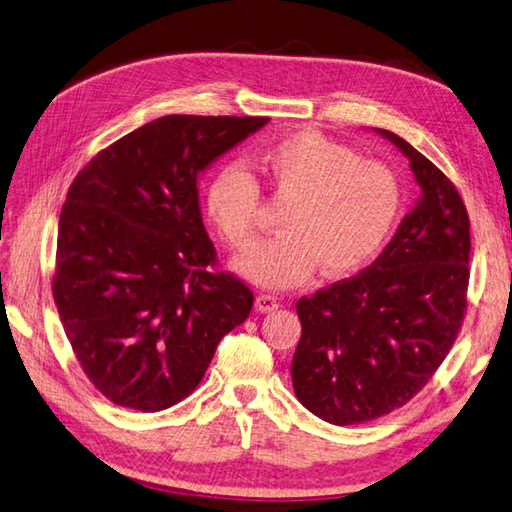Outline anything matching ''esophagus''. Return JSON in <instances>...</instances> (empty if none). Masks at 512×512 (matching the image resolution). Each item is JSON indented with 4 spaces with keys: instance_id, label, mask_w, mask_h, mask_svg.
I'll return each mask as SVG.
<instances>
[{
    "instance_id": "esophagus-1",
    "label": "esophagus",
    "mask_w": 512,
    "mask_h": 512,
    "mask_svg": "<svg viewBox=\"0 0 512 512\" xmlns=\"http://www.w3.org/2000/svg\"><path fill=\"white\" fill-rule=\"evenodd\" d=\"M255 308L259 310V313H273V310L279 308V297L277 295H270V293L257 295Z\"/></svg>"
}]
</instances>
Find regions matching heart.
Wrapping results in <instances>:
<instances>
[{"label":"heart","mask_w":512,"mask_h":512,"mask_svg":"<svg viewBox=\"0 0 512 512\" xmlns=\"http://www.w3.org/2000/svg\"><path fill=\"white\" fill-rule=\"evenodd\" d=\"M275 204H286L279 235L262 237V190L246 168L228 164L210 177L204 210L219 237L235 250H253L237 268L253 282L288 288L322 266L328 277L362 268L395 226L402 202L397 175L379 159L319 133H295L255 155Z\"/></svg>","instance_id":"obj_1"}]
</instances>
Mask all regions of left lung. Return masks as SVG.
Here are the masks:
<instances>
[{
	"label": "left lung",
	"instance_id": "obj_1",
	"mask_svg": "<svg viewBox=\"0 0 512 512\" xmlns=\"http://www.w3.org/2000/svg\"><path fill=\"white\" fill-rule=\"evenodd\" d=\"M379 133L410 159L422 197L366 270L297 302L295 395L335 426L373 422L408 404L450 353L468 306L462 195L406 139Z\"/></svg>",
	"mask_w": 512,
	"mask_h": 512
}]
</instances>
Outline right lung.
Listing matches in <instances>:
<instances>
[{"instance_id":"right-lung-1","label":"right lung","mask_w":512,"mask_h":512,"mask_svg":"<svg viewBox=\"0 0 512 512\" xmlns=\"http://www.w3.org/2000/svg\"><path fill=\"white\" fill-rule=\"evenodd\" d=\"M268 117L166 115L99 150L59 215L53 297L88 382L157 413L202 382L215 348L253 310L217 270L197 175Z\"/></svg>"}]
</instances>
